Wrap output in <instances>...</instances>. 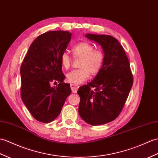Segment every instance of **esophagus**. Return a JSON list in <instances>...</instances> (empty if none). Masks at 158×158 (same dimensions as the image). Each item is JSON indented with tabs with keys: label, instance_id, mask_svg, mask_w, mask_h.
I'll use <instances>...</instances> for the list:
<instances>
[{
	"label": "esophagus",
	"instance_id": "34e87169",
	"mask_svg": "<svg viewBox=\"0 0 158 158\" xmlns=\"http://www.w3.org/2000/svg\"><path fill=\"white\" fill-rule=\"evenodd\" d=\"M79 86L77 85H75V84H71V89L73 93H76L78 90Z\"/></svg>",
	"mask_w": 158,
	"mask_h": 158
}]
</instances>
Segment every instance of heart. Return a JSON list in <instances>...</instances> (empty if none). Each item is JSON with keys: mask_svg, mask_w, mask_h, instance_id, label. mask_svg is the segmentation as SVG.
<instances>
[{"mask_svg": "<svg viewBox=\"0 0 158 158\" xmlns=\"http://www.w3.org/2000/svg\"><path fill=\"white\" fill-rule=\"evenodd\" d=\"M74 58H81L79 67L81 69L73 70L67 74L69 83L78 85L85 81L91 75H96L100 71L104 61V55L101 50H94L91 44L86 42L77 43L72 48ZM62 68L69 69L71 65V59L67 53L64 52L60 56Z\"/></svg>", "mask_w": 158, "mask_h": 158, "instance_id": "heart-1", "label": "heart"}]
</instances>
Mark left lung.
Returning a JSON list of instances; mask_svg holds the SVG:
<instances>
[{
  "label": "left lung",
  "instance_id": "8db88e82",
  "mask_svg": "<svg viewBox=\"0 0 158 158\" xmlns=\"http://www.w3.org/2000/svg\"><path fill=\"white\" fill-rule=\"evenodd\" d=\"M85 37L100 44L104 55L100 71L77 91L80 116L87 123L96 126L118 116L133 86V77L127 54L115 38L91 34Z\"/></svg>",
  "mask_w": 158,
  "mask_h": 158
}]
</instances>
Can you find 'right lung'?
I'll return each mask as SVG.
<instances>
[{
	"instance_id": "1",
	"label": "right lung",
	"mask_w": 158,
	"mask_h": 158,
	"mask_svg": "<svg viewBox=\"0 0 158 158\" xmlns=\"http://www.w3.org/2000/svg\"><path fill=\"white\" fill-rule=\"evenodd\" d=\"M72 34L50 31L36 38L29 46L20 69L22 101L34 118L48 123L60 114L71 93L70 84L63 83L60 56L70 42ZM60 84L51 87L50 83Z\"/></svg>"
}]
</instances>
